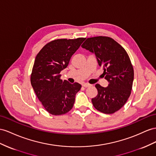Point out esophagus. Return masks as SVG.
I'll return each instance as SVG.
<instances>
[{"label": "esophagus", "instance_id": "esophagus-1", "mask_svg": "<svg viewBox=\"0 0 156 156\" xmlns=\"http://www.w3.org/2000/svg\"><path fill=\"white\" fill-rule=\"evenodd\" d=\"M82 86L85 87H88L91 86V85L90 84V83H82Z\"/></svg>", "mask_w": 156, "mask_h": 156}]
</instances>
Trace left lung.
<instances>
[{
  "mask_svg": "<svg viewBox=\"0 0 156 156\" xmlns=\"http://www.w3.org/2000/svg\"><path fill=\"white\" fill-rule=\"evenodd\" d=\"M82 47L95 55L109 82L106 87L95 85L98 94L91 99L93 105L101 113L113 114L123 107L131 94L134 70L129 55L121 45L109 37L87 38Z\"/></svg>",
  "mask_w": 156,
  "mask_h": 156,
  "instance_id": "left-lung-1",
  "label": "left lung"
}]
</instances>
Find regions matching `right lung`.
<instances>
[{
	"instance_id": "add662e5",
	"label": "right lung",
	"mask_w": 156,
	"mask_h": 156,
	"mask_svg": "<svg viewBox=\"0 0 156 156\" xmlns=\"http://www.w3.org/2000/svg\"><path fill=\"white\" fill-rule=\"evenodd\" d=\"M84 39L54 40L46 44L35 57L31 83L44 108L51 115L65 114L74 105L76 94L82 86L62 81L60 73L67 67Z\"/></svg>"
}]
</instances>
